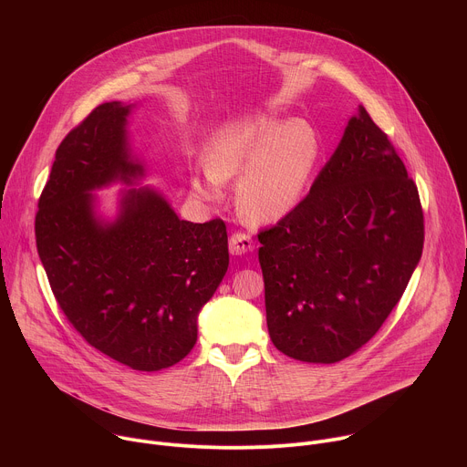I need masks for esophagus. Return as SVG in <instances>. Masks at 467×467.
Masks as SVG:
<instances>
[{"instance_id": "obj_1", "label": "esophagus", "mask_w": 467, "mask_h": 467, "mask_svg": "<svg viewBox=\"0 0 467 467\" xmlns=\"http://www.w3.org/2000/svg\"><path fill=\"white\" fill-rule=\"evenodd\" d=\"M229 251H231V254H236V256L251 253L253 251V240L247 234L236 233L229 240Z\"/></svg>"}]
</instances>
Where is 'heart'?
Masks as SVG:
<instances>
[{
    "instance_id": "heart-1",
    "label": "heart",
    "mask_w": 467,
    "mask_h": 467,
    "mask_svg": "<svg viewBox=\"0 0 467 467\" xmlns=\"http://www.w3.org/2000/svg\"><path fill=\"white\" fill-rule=\"evenodd\" d=\"M321 153L317 132L299 119L256 116L223 127L203 148L207 177L192 188L218 202V182L236 184V207L254 223H275L303 199Z\"/></svg>"
}]
</instances>
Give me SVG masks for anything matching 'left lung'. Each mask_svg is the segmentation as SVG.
Segmentation results:
<instances>
[{
  "instance_id": "left-lung-1",
  "label": "left lung",
  "mask_w": 467,
  "mask_h": 467,
  "mask_svg": "<svg viewBox=\"0 0 467 467\" xmlns=\"http://www.w3.org/2000/svg\"><path fill=\"white\" fill-rule=\"evenodd\" d=\"M258 242L265 321L281 353L335 364L375 337L421 258L423 211L362 105L308 195Z\"/></svg>"
}]
</instances>
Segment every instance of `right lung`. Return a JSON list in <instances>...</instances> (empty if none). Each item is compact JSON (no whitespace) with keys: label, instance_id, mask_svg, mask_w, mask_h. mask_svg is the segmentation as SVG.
I'll list each match as a JSON object with an SVG mask.
<instances>
[{"label":"right lung","instance_id":"1","mask_svg":"<svg viewBox=\"0 0 467 467\" xmlns=\"http://www.w3.org/2000/svg\"><path fill=\"white\" fill-rule=\"evenodd\" d=\"M132 109L103 103L60 142L35 234L53 296L79 335L123 366L159 371L195 346L197 316L229 265L227 227L181 220L150 186L121 190L112 220L99 214L92 192L146 175L129 144Z\"/></svg>","mask_w":467,"mask_h":467}]
</instances>
